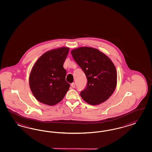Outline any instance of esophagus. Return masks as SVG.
Listing matches in <instances>:
<instances>
[{
  "mask_svg": "<svg viewBox=\"0 0 152 152\" xmlns=\"http://www.w3.org/2000/svg\"><path fill=\"white\" fill-rule=\"evenodd\" d=\"M71 87H72V88H74L75 87V83H72V84H71Z\"/></svg>",
  "mask_w": 152,
  "mask_h": 152,
  "instance_id": "34e87169",
  "label": "esophagus"
}]
</instances>
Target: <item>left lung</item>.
Masks as SVG:
<instances>
[{"instance_id":"1","label":"left lung","mask_w":152,"mask_h":152,"mask_svg":"<svg viewBox=\"0 0 152 152\" xmlns=\"http://www.w3.org/2000/svg\"><path fill=\"white\" fill-rule=\"evenodd\" d=\"M71 54L87 79L86 88L80 91L82 98L93 105L106 101L117 86V71L111 60L98 50L87 47L73 50Z\"/></svg>"}]
</instances>
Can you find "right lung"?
<instances>
[{"label":"right lung","mask_w":152,"mask_h":152,"mask_svg":"<svg viewBox=\"0 0 152 152\" xmlns=\"http://www.w3.org/2000/svg\"><path fill=\"white\" fill-rule=\"evenodd\" d=\"M69 48L62 47L45 53L34 64L29 77V85L34 97L48 105L62 100L70 87L65 80L63 67Z\"/></svg>","instance_id":"add662e5"}]
</instances>
